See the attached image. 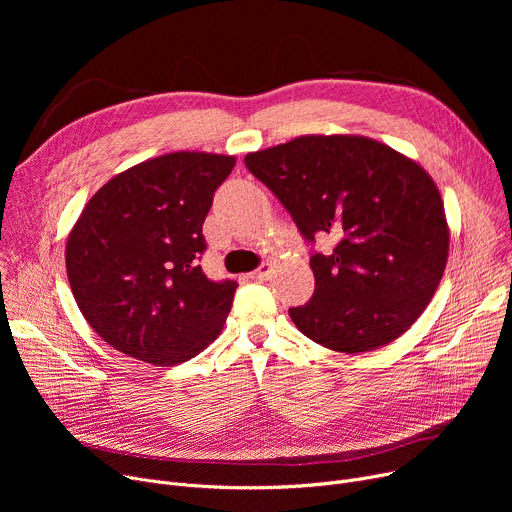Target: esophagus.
I'll return each mask as SVG.
<instances>
[{
    "instance_id": "esophagus-1",
    "label": "esophagus",
    "mask_w": 512,
    "mask_h": 512,
    "mask_svg": "<svg viewBox=\"0 0 512 512\" xmlns=\"http://www.w3.org/2000/svg\"><path fill=\"white\" fill-rule=\"evenodd\" d=\"M272 274V265L270 263H261L257 270H253V272H249L247 274V278H251V280H263V278H267Z\"/></svg>"
}]
</instances>
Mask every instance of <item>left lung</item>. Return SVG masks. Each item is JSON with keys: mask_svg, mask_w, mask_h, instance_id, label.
<instances>
[{"mask_svg": "<svg viewBox=\"0 0 512 512\" xmlns=\"http://www.w3.org/2000/svg\"><path fill=\"white\" fill-rule=\"evenodd\" d=\"M301 234H332L313 253L315 292L288 309L307 338L365 353L405 334L432 301L450 232L436 182L417 161L359 134H307L245 157Z\"/></svg>", "mask_w": 512, "mask_h": 512, "instance_id": "1", "label": "left lung"}]
</instances>
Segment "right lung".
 <instances>
[{
	"label": "right lung",
	"mask_w": 512,
	"mask_h": 512,
	"mask_svg": "<svg viewBox=\"0 0 512 512\" xmlns=\"http://www.w3.org/2000/svg\"><path fill=\"white\" fill-rule=\"evenodd\" d=\"M232 155L176 151L132 166L89 199L66 242V272L89 326L116 351L159 367L197 357L224 328L236 282L199 259L213 193Z\"/></svg>",
	"instance_id": "right-lung-1"
}]
</instances>
